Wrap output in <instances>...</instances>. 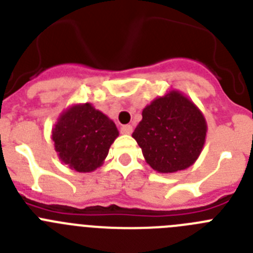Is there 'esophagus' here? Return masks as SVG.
Segmentation results:
<instances>
[{
	"label": "esophagus",
	"instance_id": "1",
	"mask_svg": "<svg viewBox=\"0 0 253 253\" xmlns=\"http://www.w3.org/2000/svg\"><path fill=\"white\" fill-rule=\"evenodd\" d=\"M133 131V126L131 125H123L120 128V133L122 134H130Z\"/></svg>",
	"mask_w": 253,
	"mask_h": 253
}]
</instances>
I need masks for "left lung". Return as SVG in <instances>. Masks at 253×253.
Masks as SVG:
<instances>
[{
  "mask_svg": "<svg viewBox=\"0 0 253 253\" xmlns=\"http://www.w3.org/2000/svg\"><path fill=\"white\" fill-rule=\"evenodd\" d=\"M133 133L147 163L161 173L194 165L207 137V122L196 105L178 91L153 100L143 109Z\"/></svg>",
  "mask_w": 253,
  "mask_h": 253,
  "instance_id": "obj_1",
  "label": "left lung"
}]
</instances>
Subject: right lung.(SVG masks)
<instances>
[{"mask_svg": "<svg viewBox=\"0 0 253 253\" xmlns=\"http://www.w3.org/2000/svg\"><path fill=\"white\" fill-rule=\"evenodd\" d=\"M118 135L115 123L88 102L64 110L51 131L59 160L77 172L101 166Z\"/></svg>", "mask_w": 253, "mask_h": 253, "instance_id": "obj_1", "label": "right lung"}]
</instances>
